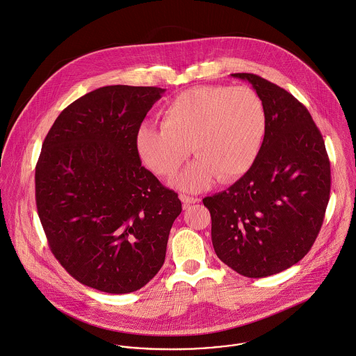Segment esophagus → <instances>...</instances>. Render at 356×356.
I'll list each match as a JSON object with an SVG mask.
<instances>
[{
	"instance_id": "obj_1",
	"label": "esophagus",
	"mask_w": 356,
	"mask_h": 356,
	"mask_svg": "<svg viewBox=\"0 0 356 356\" xmlns=\"http://www.w3.org/2000/svg\"><path fill=\"white\" fill-rule=\"evenodd\" d=\"M179 200L184 202L185 207H188L191 204H195V202L200 201L197 197H191V195H186V194H179Z\"/></svg>"
}]
</instances>
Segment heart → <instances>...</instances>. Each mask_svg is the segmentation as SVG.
<instances>
[{
    "mask_svg": "<svg viewBox=\"0 0 356 356\" xmlns=\"http://www.w3.org/2000/svg\"><path fill=\"white\" fill-rule=\"evenodd\" d=\"M266 128L259 95L248 87L202 86L184 91L162 110V125L144 122L134 145L143 163L162 177L174 175L191 155L195 162L171 184L201 192L215 177L229 182L256 161Z\"/></svg>",
    "mask_w": 356,
    "mask_h": 356,
    "instance_id": "b5f03b06",
    "label": "heart"
}]
</instances>
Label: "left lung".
I'll return each instance as SVG.
<instances>
[{"label":"left lung","instance_id":"obj_1","mask_svg":"<svg viewBox=\"0 0 356 356\" xmlns=\"http://www.w3.org/2000/svg\"><path fill=\"white\" fill-rule=\"evenodd\" d=\"M249 81L266 114L259 155L225 192L205 197L215 253L246 277H266L312 249L330 193V163L307 108L290 92L252 73Z\"/></svg>","mask_w":356,"mask_h":356}]
</instances>
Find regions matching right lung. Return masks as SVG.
Segmentation results:
<instances>
[{"label": "right lung", "mask_w": 356, "mask_h": 356, "mask_svg": "<svg viewBox=\"0 0 356 356\" xmlns=\"http://www.w3.org/2000/svg\"><path fill=\"white\" fill-rule=\"evenodd\" d=\"M164 88L107 86L79 97L49 130L35 170L40 223L77 282L108 293L162 268L178 194L141 165L134 138Z\"/></svg>", "instance_id": "add662e5"}]
</instances>
